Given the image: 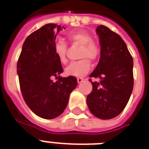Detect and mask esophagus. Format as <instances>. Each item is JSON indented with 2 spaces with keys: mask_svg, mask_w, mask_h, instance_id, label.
Instances as JSON below:
<instances>
[{
  "mask_svg": "<svg viewBox=\"0 0 149 149\" xmlns=\"http://www.w3.org/2000/svg\"><path fill=\"white\" fill-rule=\"evenodd\" d=\"M84 78H81V77H79V78H77V82H78V84H80L82 82L84 81Z\"/></svg>",
  "mask_w": 149,
  "mask_h": 149,
  "instance_id": "esophagus-1",
  "label": "esophagus"
}]
</instances>
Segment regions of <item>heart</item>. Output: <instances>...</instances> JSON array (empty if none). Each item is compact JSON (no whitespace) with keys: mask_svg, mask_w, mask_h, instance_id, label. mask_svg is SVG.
<instances>
[{"mask_svg":"<svg viewBox=\"0 0 149 149\" xmlns=\"http://www.w3.org/2000/svg\"><path fill=\"white\" fill-rule=\"evenodd\" d=\"M68 39L72 45L80 46L78 57L80 59L72 62L65 69V73L73 77H84L91 70V60L97 61L101 54V47L88 31L84 30L75 31L68 36ZM55 53L59 62L63 64L67 63V44L62 40L55 43Z\"/></svg>","mask_w":149,"mask_h":149,"instance_id":"obj_1","label":"heart"}]
</instances>
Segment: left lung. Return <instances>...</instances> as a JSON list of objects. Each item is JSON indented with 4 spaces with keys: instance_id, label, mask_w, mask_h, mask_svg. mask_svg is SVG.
I'll use <instances>...</instances> for the list:
<instances>
[{
    "instance_id": "1",
    "label": "left lung",
    "mask_w": 149,
    "mask_h": 149,
    "mask_svg": "<svg viewBox=\"0 0 149 149\" xmlns=\"http://www.w3.org/2000/svg\"><path fill=\"white\" fill-rule=\"evenodd\" d=\"M101 54L90 77L100 78L93 85L86 103L93 115L111 119L119 115L129 100L134 86L133 58L121 37L104 25L97 28Z\"/></svg>"
}]
</instances>
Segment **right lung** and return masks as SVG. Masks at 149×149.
<instances>
[{"instance_id": "1", "label": "right lung", "mask_w": 149, "mask_h": 149, "mask_svg": "<svg viewBox=\"0 0 149 149\" xmlns=\"http://www.w3.org/2000/svg\"><path fill=\"white\" fill-rule=\"evenodd\" d=\"M63 27L47 24L30 34L23 44L17 63L24 101L32 112L45 119H52L63 113L70 94L77 86L75 77L58 76L63 69L54 48L56 35ZM54 76L56 82L51 79Z\"/></svg>"}]
</instances>
